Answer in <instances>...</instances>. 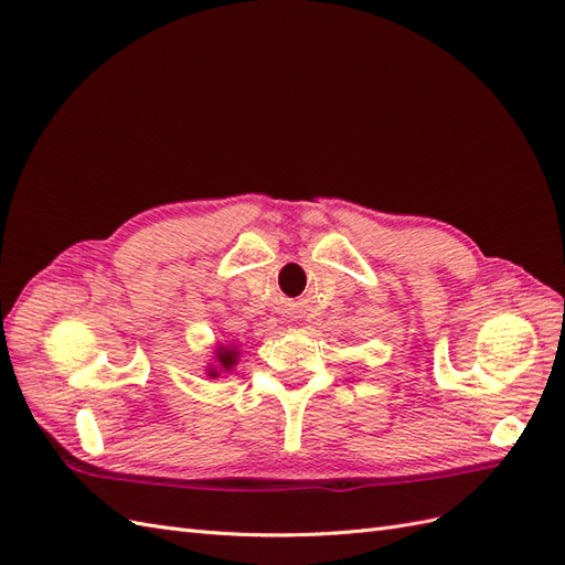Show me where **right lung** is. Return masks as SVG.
<instances>
[{
	"label": "right lung",
	"mask_w": 565,
	"mask_h": 565,
	"mask_svg": "<svg viewBox=\"0 0 565 565\" xmlns=\"http://www.w3.org/2000/svg\"><path fill=\"white\" fill-rule=\"evenodd\" d=\"M237 353H241V351H235V347H216V351H214L216 365H212L207 370L210 377L214 380V377H218L221 372H231L235 367V363H237Z\"/></svg>",
	"instance_id": "add662e5"
}]
</instances>
